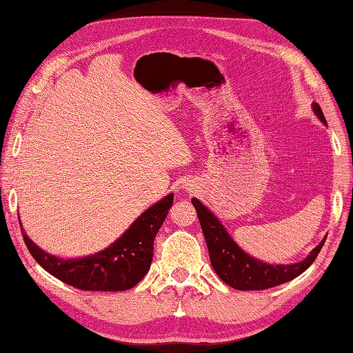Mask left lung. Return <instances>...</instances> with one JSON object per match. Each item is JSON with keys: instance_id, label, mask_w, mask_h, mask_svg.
<instances>
[{"instance_id": "left-lung-1", "label": "left lung", "mask_w": 353, "mask_h": 353, "mask_svg": "<svg viewBox=\"0 0 353 353\" xmlns=\"http://www.w3.org/2000/svg\"><path fill=\"white\" fill-rule=\"evenodd\" d=\"M313 111L321 122L325 123L323 110L318 103H313ZM192 205L199 215L203 234H205L209 257L215 273L228 285L248 292V290H267L293 281L294 277L304 273L318 257L325 239L308 254L304 261L290 265H270L257 261L239 248L220 220L203 205L201 201L192 199Z\"/></svg>"}]
</instances>
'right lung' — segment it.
Wrapping results in <instances>:
<instances>
[{
  "mask_svg": "<svg viewBox=\"0 0 353 353\" xmlns=\"http://www.w3.org/2000/svg\"><path fill=\"white\" fill-rule=\"evenodd\" d=\"M173 203V194L147 209L107 250L80 259H60L39 248L21 228L28 250L39 265L59 281L83 292H123L147 274L153 240ZM21 226V223H20Z\"/></svg>",
  "mask_w": 353,
  "mask_h": 353,
  "instance_id": "obj_1",
  "label": "right lung"
}]
</instances>
